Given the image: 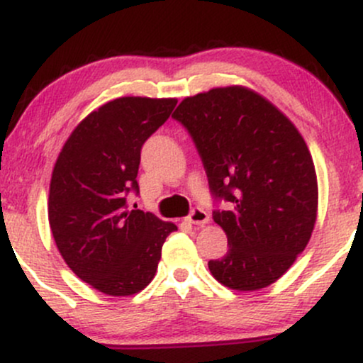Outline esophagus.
I'll return each mask as SVG.
<instances>
[{
  "instance_id": "1",
  "label": "esophagus",
  "mask_w": 363,
  "mask_h": 363,
  "mask_svg": "<svg viewBox=\"0 0 363 363\" xmlns=\"http://www.w3.org/2000/svg\"><path fill=\"white\" fill-rule=\"evenodd\" d=\"M187 222L193 225H201L203 227V225L210 222V216H208L206 211L201 210V208H194V210L189 213V216H187Z\"/></svg>"
}]
</instances>
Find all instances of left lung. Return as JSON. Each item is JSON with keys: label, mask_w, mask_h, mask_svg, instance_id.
<instances>
[{"label": "left lung", "mask_w": 363, "mask_h": 363, "mask_svg": "<svg viewBox=\"0 0 363 363\" xmlns=\"http://www.w3.org/2000/svg\"><path fill=\"white\" fill-rule=\"evenodd\" d=\"M172 118L189 131L216 199L228 251L208 262L215 280L254 291L286 273L318 216V177L306 141L272 102L240 85L186 97Z\"/></svg>", "instance_id": "obj_1"}]
</instances>
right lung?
Returning <instances> with one entry per match:
<instances>
[{"instance_id": "obj_1", "label": "right lung", "mask_w": 363, "mask_h": 363, "mask_svg": "<svg viewBox=\"0 0 363 363\" xmlns=\"http://www.w3.org/2000/svg\"><path fill=\"white\" fill-rule=\"evenodd\" d=\"M176 99L119 97L90 112L66 140L49 187L57 251L80 280L112 297L138 294L157 273L162 245L177 230L150 211L129 210L140 193L141 147Z\"/></svg>"}]
</instances>
